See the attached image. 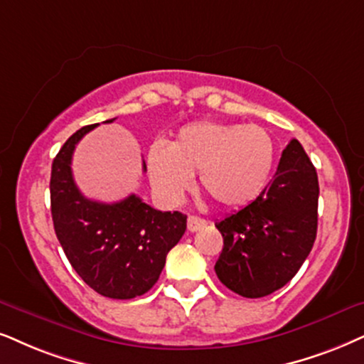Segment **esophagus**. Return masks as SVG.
I'll use <instances>...</instances> for the list:
<instances>
[{"label":"esophagus","instance_id":"34e87169","mask_svg":"<svg viewBox=\"0 0 364 364\" xmlns=\"http://www.w3.org/2000/svg\"><path fill=\"white\" fill-rule=\"evenodd\" d=\"M206 225V222L203 218H198V216H188V232H198Z\"/></svg>","mask_w":364,"mask_h":364}]
</instances>
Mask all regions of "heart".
<instances>
[{
  "mask_svg": "<svg viewBox=\"0 0 364 364\" xmlns=\"http://www.w3.org/2000/svg\"><path fill=\"white\" fill-rule=\"evenodd\" d=\"M275 144L257 124L198 121L183 126L168 146L148 153L151 185L169 203H176L200 174V186L225 210L250 205L269 183Z\"/></svg>",
  "mask_w": 364,
  "mask_h": 364,
  "instance_id": "heart-1",
  "label": "heart"
}]
</instances>
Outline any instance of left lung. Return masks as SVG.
I'll use <instances>...</instances> for the list:
<instances>
[{
	"label": "left lung",
	"instance_id": "8db88e82",
	"mask_svg": "<svg viewBox=\"0 0 364 364\" xmlns=\"http://www.w3.org/2000/svg\"><path fill=\"white\" fill-rule=\"evenodd\" d=\"M317 200L316 168L301 142L292 139L260 196L215 223L223 237L215 264L220 282L248 299L284 287L314 245Z\"/></svg>",
	"mask_w": 364,
	"mask_h": 364
}]
</instances>
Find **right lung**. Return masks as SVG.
<instances>
[{"label": "right lung", "instance_id": "add662e5", "mask_svg": "<svg viewBox=\"0 0 364 364\" xmlns=\"http://www.w3.org/2000/svg\"><path fill=\"white\" fill-rule=\"evenodd\" d=\"M95 126L79 129L53 159L50 203L55 233L73 270L90 289L109 299H134L158 282L168 252L185 233L186 215L154 210L136 195L117 203L82 195L72 176V156L77 142Z\"/></svg>", "mask_w": 364, "mask_h": 364}]
</instances>
